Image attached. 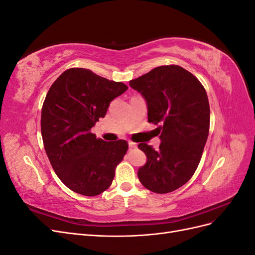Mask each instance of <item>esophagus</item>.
Masks as SVG:
<instances>
[{"instance_id":"34e87169","label":"esophagus","mask_w":255,"mask_h":255,"mask_svg":"<svg viewBox=\"0 0 255 255\" xmlns=\"http://www.w3.org/2000/svg\"><path fill=\"white\" fill-rule=\"evenodd\" d=\"M128 146H129L130 149H134V148H136L137 144L135 142H133V141H128Z\"/></svg>"}]
</instances>
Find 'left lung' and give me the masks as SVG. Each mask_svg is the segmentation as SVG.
<instances>
[{"label": "left lung", "instance_id": "8db88e82", "mask_svg": "<svg viewBox=\"0 0 255 255\" xmlns=\"http://www.w3.org/2000/svg\"><path fill=\"white\" fill-rule=\"evenodd\" d=\"M129 86L144 98L148 121L161 125L157 150L138 144L146 156L138 179L156 194L171 192L190 180L201 160L210 132L206 91L195 75L175 65L154 68Z\"/></svg>", "mask_w": 255, "mask_h": 255}]
</instances>
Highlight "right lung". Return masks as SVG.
<instances>
[{"label":"right lung","instance_id":"right-lung-1","mask_svg":"<svg viewBox=\"0 0 255 255\" xmlns=\"http://www.w3.org/2000/svg\"><path fill=\"white\" fill-rule=\"evenodd\" d=\"M127 89L84 68L68 69L49 89L41 111L43 145L56 175L72 191L94 197L111 186L128 145L100 139L91 128Z\"/></svg>","mask_w":255,"mask_h":255}]
</instances>
